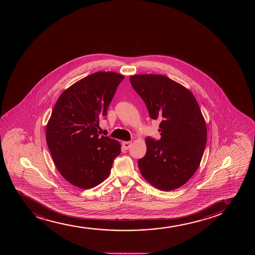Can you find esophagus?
<instances>
[{
    "instance_id": "34e87169",
    "label": "esophagus",
    "mask_w": 255,
    "mask_h": 255,
    "mask_svg": "<svg viewBox=\"0 0 255 255\" xmlns=\"http://www.w3.org/2000/svg\"><path fill=\"white\" fill-rule=\"evenodd\" d=\"M131 145H132L131 141H123V146L125 149H128Z\"/></svg>"
}]
</instances>
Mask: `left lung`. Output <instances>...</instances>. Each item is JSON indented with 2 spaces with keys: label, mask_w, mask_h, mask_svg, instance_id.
<instances>
[{
  "label": "left lung",
  "mask_w": 255,
  "mask_h": 255,
  "mask_svg": "<svg viewBox=\"0 0 255 255\" xmlns=\"http://www.w3.org/2000/svg\"><path fill=\"white\" fill-rule=\"evenodd\" d=\"M149 117L161 121V138H146V154L138 161L141 174L163 191L185 185L199 167L207 143V125L192 93L163 75L130 76Z\"/></svg>",
  "instance_id": "left-lung-1"
}]
</instances>
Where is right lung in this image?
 <instances>
[{"instance_id": "1", "label": "right lung", "mask_w": 255, "mask_h": 255, "mask_svg": "<svg viewBox=\"0 0 255 255\" xmlns=\"http://www.w3.org/2000/svg\"><path fill=\"white\" fill-rule=\"evenodd\" d=\"M124 76L91 74L70 86L56 102L46 128V140L57 169L65 180L90 189L108 177L121 144L98 133L99 123Z\"/></svg>"}]
</instances>
